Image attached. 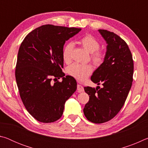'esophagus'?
<instances>
[{
  "instance_id": "esophagus-1",
  "label": "esophagus",
  "mask_w": 148,
  "mask_h": 148,
  "mask_svg": "<svg viewBox=\"0 0 148 148\" xmlns=\"http://www.w3.org/2000/svg\"><path fill=\"white\" fill-rule=\"evenodd\" d=\"M77 91H78L79 92H83L84 91V87L81 86V85H77Z\"/></svg>"
}]
</instances>
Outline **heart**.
Listing matches in <instances>:
<instances>
[{
  "instance_id": "obj_1",
  "label": "heart",
  "mask_w": 148,
  "mask_h": 148,
  "mask_svg": "<svg viewBox=\"0 0 148 148\" xmlns=\"http://www.w3.org/2000/svg\"><path fill=\"white\" fill-rule=\"evenodd\" d=\"M79 43L87 51L91 53V59L92 62L97 66L101 65L104 61L105 53L99 49L100 43L91 34H87L79 39ZM74 46L72 43L67 44L62 50V58L64 62H69L72 59V53ZM92 69L89 64L73 63L67 68L66 72L71 76L79 81H84L91 74Z\"/></svg>"
}]
</instances>
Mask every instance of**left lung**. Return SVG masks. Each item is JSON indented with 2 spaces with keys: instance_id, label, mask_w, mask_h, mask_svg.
<instances>
[{
  "instance_id": "obj_1",
  "label": "left lung",
  "mask_w": 148,
  "mask_h": 148,
  "mask_svg": "<svg viewBox=\"0 0 148 148\" xmlns=\"http://www.w3.org/2000/svg\"><path fill=\"white\" fill-rule=\"evenodd\" d=\"M107 44L104 61L91 77L102 88L85 87L89 101L84 113L89 121L102 123L119 113L128 96L132 83L134 63L131 52L123 40L112 32L99 29Z\"/></svg>"
}]
</instances>
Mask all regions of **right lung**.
Listing matches in <instances>:
<instances>
[{"mask_svg":"<svg viewBox=\"0 0 148 148\" xmlns=\"http://www.w3.org/2000/svg\"><path fill=\"white\" fill-rule=\"evenodd\" d=\"M79 28L44 25L27 35L19 47L16 79L20 97L29 113L42 123L61 118L66 100L77 89L76 79L65 76L62 50L65 42ZM63 78L51 83L52 78Z\"/></svg>","mask_w":148,"mask_h":148,"instance_id":"right-lung-1","label":"right lung"}]
</instances>
